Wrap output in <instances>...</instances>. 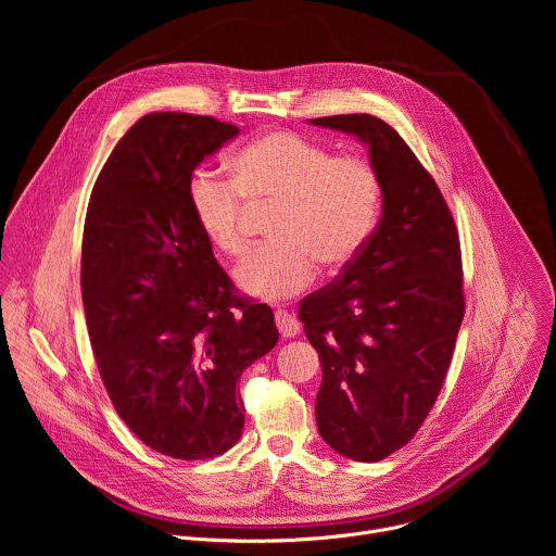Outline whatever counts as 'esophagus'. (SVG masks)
<instances>
[{"label": "esophagus", "mask_w": 556, "mask_h": 556, "mask_svg": "<svg viewBox=\"0 0 556 556\" xmlns=\"http://www.w3.org/2000/svg\"><path fill=\"white\" fill-rule=\"evenodd\" d=\"M275 321H277V328H279V332H281L283 339H292V337H296L299 330H301L299 319H296V316H294L292 312H288V309H277V312H275Z\"/></svg>", "instance_id": "obj_1"}]
</instances>
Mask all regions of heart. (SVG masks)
<instances>
[{
    "label": "heart",
    "instance_id": "b5f03b06",
    "mask_svg": "<svg viewBox=\"0 0 556 556\" xmlns=\"http://www.w3.org/2000/svg\"><path fill=\"white\" fill-rule=\"evenodd\" d=\"M382 187L361 155H334L328 147L292 131H273L232 157V180L198 172L189 206L208 244L240 257L249 247L251 208L277 204L268 232L235 270V281L262 301H281L305 290L316 262L343 268L367 244L378 222Z\"/></svg>",
    "mask_w": 556,
    "mask_h": 556
}]
</instances>
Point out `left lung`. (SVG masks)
<instances>
[{"label":"left lung","mask_w":556,"mask_h":556,"mask_svg":"<svg viewBox=\"0 0 556 556\" xmlns=\"http://www.w3.org/2000/svg\"><path fill=\"white\" fill-rule=\"evenodd\" d=\"M356 136L382 187V215L339 279L301 301L319 352L316 427L341 455L380 462L405 446L435 405L464 319L453 215L409 144L369 114L312 118Z\"/></svg>","instance_id":"8db88e82"}]
</instances>
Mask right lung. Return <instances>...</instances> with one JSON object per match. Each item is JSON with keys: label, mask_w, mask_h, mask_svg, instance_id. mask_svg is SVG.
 I'll list each match as a JSON object with an SVG mask.
<instances>
[{"label": "right lung", "mask_w": 556, "mask_h": 556, "mask_svg": "<svg viewBox=\"0 0 556 556\" xmlns=\"http://www.w3.org/2000/svg\"><path fill=\"white\" fill-rule=\"evenodd\" d=\"M240 129L153 112L118 140L90 195L81 294L99 374L149 448L206 459L242 435V371L279 341L235 292L189 206L193 169Z\"/></svg>", "instance_id": "obj_1"}]
</instances>
